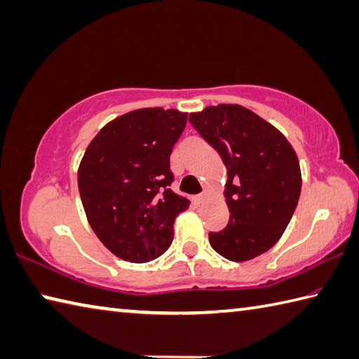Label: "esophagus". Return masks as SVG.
Instances as JSON below:
<instances>
[{
	"mask_svg": "<svg viewBox=\"0 0 359 359\" xmlns=\"http://www.w3.org/2000/svg\"><path fill=\"white\" fill-rule=\"evenodd\" d=\"M207 198H208V193L207 191H202V193L196 194V196H193V202L196 205H199V204H202V202H205Z\"/></svg>",
	"mask_w": 359,
	"mask_h": 359,
	"instance_id": "esophagus-1",
	"label": "esophagus"
}]
</instances>
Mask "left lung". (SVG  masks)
<instances>
[{
    "instance_id": "obj_1",
    "label": "left lung",
    "mask_w": 359,
    "mask_h": 359,
    "mask_svg": "<svg viewBox=\"0 0 359 359\" xmlns=\"http://www.w3.org/2000/svg\"><path fill=\"white\" fill-rule=\"evenodd\" d=\"M190 122L217 149L227 169L224 185L231 219L208 242L232 262H245L276 245L302 193L295 149L279 130L242 105L207 107Z\"/></svg>"
}]
</instances>
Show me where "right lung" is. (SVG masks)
<instances>
[{"mask_svg":"<svg viewBox=\"0 0 359 359\" xmlns=\"http://www.w3.org/2000/svg\"><path fill=\"white\" fill-rule=\"evenodd\" d=\"M179 109L140 108L108 122L84 152L78 190L90 227L114 256L135 264L160 257L174 221L190 207L169 185V157L187 126Z\"/></svg>","mask_w":359,"mask_h":359,"instance_id":"right-lung-1","label":"right lung"}]
</instances>
